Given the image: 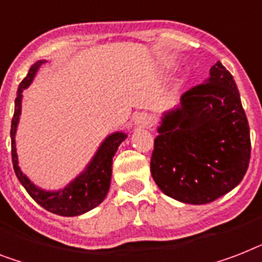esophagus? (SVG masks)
<instances>
[{
  "label": "esophagus",
  "instance_id": "obj_1",
  "mask_svg": "<svg viewBox=\"0 0 262 262\" xmlns=\"http://www.w3.org/2000/svg\"><path fill=\"white\" fill-rule=\"evenodd\" d=\"M133 121H135V124L138 125V126L146 127L149 126L152 120H150V116L148 113H137L135 117H133Z\"/></svg>",
  "mask_w": 262,
  "mask_h": 262
}]
</instances>
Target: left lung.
I'll use <instances>...</instances> for the list:
<instances>
[{"mask_svg":"<svg viewBox=\"0 0 262 262\" xmlns=\"http://www.w3.org/2000/svg\"><path fill=\"white\" fill-rule=\"evenodd\" d=\"M250 130L233 75L216 61L205 83L182 95L155 140L150 173L176 201L205 205L239 184L250 160Z\"/></svg>","mask_w":262,"mask_h":262,"instance_id":"left-lung-1","label":"left lung"}]
</instances>
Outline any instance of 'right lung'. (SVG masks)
I'll list each match as a JSON object with an SVG mask.
<instances>
[{
	"label": "right lung",
	"instance_id": "right-lung-1",
	"mask_svg": "<svg viewBox=\"0 0 262 262\" xmlns=\"http://www.w3.org/2000/svg\"><path fill=\"white\" fill-rule=\"evenodd\" d=\"M44 60L37 61L33 64L25 76L23 82L18 86L17 97L14 101V114L12 118V127H10V138H12V163H13L14 172L17 179L24 186L27 192L32 196V199L39 203L48 211L57 214L61 216H75L80 215L83 212L90 211L91 208L97 207L107 195L110 187V179H112V164L114 153L117 152L118 146L126 135L124 133H113L105 141L102 142L101 148L98 149L97 155L91 160L87 169L82 175L78 176L69 186L56 192H47L40 190L35 184H32L31 180L20 171L18 161L16 155V142H14V135H16L18 117L21 113V93L31 84L33 76Z\"/></svg>",
	"mask_w": 262,
	"mask_h": 262
}]
</instances>
